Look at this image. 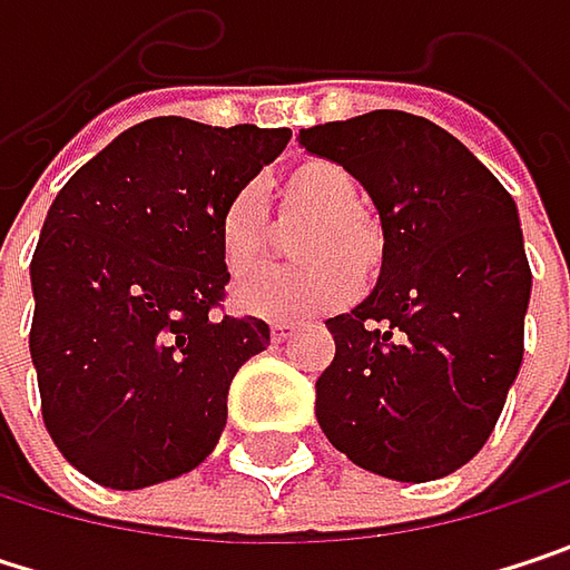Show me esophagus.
<instances>
[{"label": "esophagus", "instance_id": "obj_1", "mask_svg": "<svg viewBox=\"0 0 570 570\" xmlns=\"http://www.w3.org/2000/svg\"><path fill=\"white\" fill-rule=\"evenodd\" d=\"M293 333H296V326H293V323H274V326H271L274 343H284V340H289Z\"/></svg>", "mask_w": 570, "mask_h": 570}]
</instances>
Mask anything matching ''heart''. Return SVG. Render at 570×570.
<instances>
[{"label": "heart", "mask_w": 570, "mask_h": 570, "mask_svg": "<svg viewBox=\"0 0 570 570\" xmlns=\"http://www.w3.org/2000/svg\"><path fill=\"white\" fill-rule=\"evenodd\" d=\"M286 214L309 217V227L293 240L284 271H261L234 286L237 313L261 320H303L343 306L356 284H373L383 271V230L360 210L363 194L356 177L330 158H303L281 177ZM220 257L230 274H247L264 264L271 247V220L257 184H240L217 220Z\"/></svg>", "instance_id": "obj_1"}]
</instances>
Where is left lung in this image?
Masks as SVG:
<instances>
[{
    "label": "left lung",
    "instance_id": "8db88e82",
    "mask_svg": "<svg viewBox=\"0 0 570 570\" xmlns=\"http://www.w3.org/2000/svg\"><path fill=\"white\" fill-rule=\"evenodd\" d=\"M299 145L366 187L386 244L376 289L326 320L320 429L366 472L442 479L489 442L521 370L531 267L512 194L405 111L303 128Z\"/></svg>",
    "mask_w": 570,
    "mask_h": 570
}]
</instances>
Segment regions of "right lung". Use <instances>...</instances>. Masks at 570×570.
Wrapping results in <instances>:
<instances>
[{
    "label": "right lung",
    "mask_w": 570,
    "mask_h": 570,
    "mask_svg": "<svg viewBox=\"0 0 570 570\" xmlns=\"http://www.w3.org/2000/svg\"><path fill=\"white\" fill-rule=\"evenodd\" d=\"M286 141L151 118L58 190L29 267V353L46 429L91 482L148 489L214 452L230 380L271 346L264 320L214 313L230 281L217 220Z\"/></svg>",
    "instance_id": "add662e5"
}]
</instances>
